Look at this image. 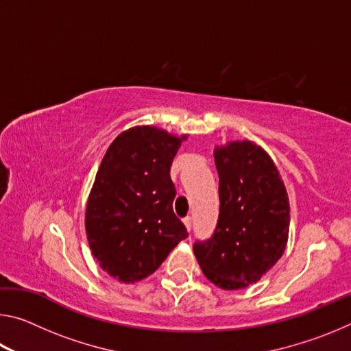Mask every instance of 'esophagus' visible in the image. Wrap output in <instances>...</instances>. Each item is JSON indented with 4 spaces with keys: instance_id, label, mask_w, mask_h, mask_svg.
I'll return each instance as SVG.
<instances>
[{
    "instance_id": "34e87169",
    "label": "esophagus",
    "mask_w": 351,
    "mask_h": 351,
    "mask_svg": "<svg viewBox=\"0 0 351 351\" xmlns=\"http://www.w3.org/2000/svg\"><path fill=\"white\" fill-rule=\"evenodd\" d=\"M182 221H184V226H186V228H187V230H192V218L186 217V218L182 219Z\"/></svg>"
}]
</instances>
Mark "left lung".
Returning <instances> with one entry per match:
<instances>
[{"instance_id": "obj_1", "label": "left lung", "mask_w": 351, "mask_h": 351, "mask_svg": "<svg viewBox=\"0 0 351 351\" xmlns=\"http://www.w3.org/2000/svg\"><path fill=\"white\" fill-rule=\"evenodd\" d=\"M219 215L215 232L193 245L204 276L232 291L258 282L287 247L289 201L274 161L251 141L217 147Z\"/></svg>"}]
</instances>
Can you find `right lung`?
I'll return each mask as SVG.
<instances>
[{"instance_id":"right-lung-1","label":"right lung","mask_w":351,"mask_h":351,"mask_svg":"<svg viewBox=\"0 0 351 351\" xmlns=\"http://www.w3.org/2000/svg\"><path fill=\"white\" fill-rule=\"evenodd\" d=\"M187 136L142 125L108 147L88 197L85 228L99 266L123 283L153 274L187 237L173 212L170 165Z\"/></svg>"}]
</instances>
